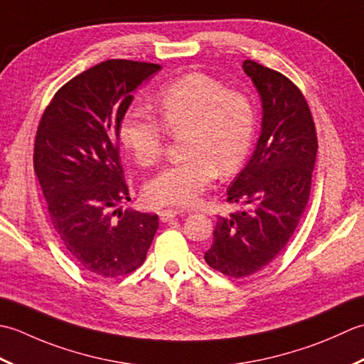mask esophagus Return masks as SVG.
Wrapping results in <instances>:
<instances>
[{"label": "esophagus", "mask_w": 364, "mask_h": 364, "mask_svg": "<svg viewBox=\"0 0 364 364\" xmlns=\"http://www.w3.org/2000/svg\"><path fill=\"white\" fill-rule=\"evenodd\" d=\"M183 210H176V209H166V210H160L159 212V217L163 221V223H168V221H171L173 218H176L177 215H182Z\"/></svg>", "instance_id": "obj_1"}]
</instances>
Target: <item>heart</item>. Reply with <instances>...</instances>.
Listing matches in <instances>:
<instances>
[{
	"instance_id": "heart-1",
	"label": "heart",
	"mask_w": 364,
	"mask_h": 364,
	"mask_svg": "<svg viewBox=\"0 0 364 364\" xmlns=\"http://www.w3.org/2000/svg\"><path fill=\"white\" fill-rule=\"evenodd\" d=\"M157 111L163 126L143 109L125 111L119 139L141 166H152L163 154L165 129L171 135L185 133L182 152L187 159L154 176L144 198L157 207H193L217 171L232 174L247 159L256 127L255 107L247 95L193 72L161 89Z\"/></svg>"
}]
</instances>
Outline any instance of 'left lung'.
Masks as SVG:
<instances>
[{
    "label": "left lung",
    "mask_w": 364,
    "mask_h": 364,
    "mask_svg": "<svg viewBox=\"0 0 364 364\" xmlns=\"http://www.w3.org/2000/svg\"><path fill=\"white\" fill-rule=\"evenodd\" d=\"M261 97V135L247 165L228 188V203L245 209L218 217L204 259L226 277L245 278L270 264L306 209L317 136L308 103L279 72L243 61Z\"/></svg>",
    "instance_id": "1"
}]
</instances>
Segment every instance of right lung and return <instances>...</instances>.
Wrapping results in <instances>:
<instances>
[{
    "label": "right lung",
    "mask_w": 364,
    "mask_h": 364,
    "mask_svg": "<svg viewBox=\"0 0 364 364\" xmlns=\"http://www.w3.org/2000/svg\"><path fill=\"white\" fill-rule=\"evenodd\" d=\"M160 69L127 59L94 65L59 89L37 129L34 171L51 223L72 261L99 277L136 270L159 229L157 215L113 209L130 199L119 122L136 89Z\"/></svg>",
    "instance_id": "right-lung-1"
}]
</instances>
